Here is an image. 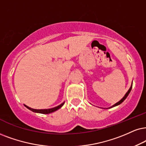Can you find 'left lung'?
Segmentation results:
<instances>
[{
	"instance_id": "obj_1",
	"label": "left lung",
	"mask_w": 146,
	"mask_h": 146,
	"mask_svg": "<svg viewBox=\"0 0 146 146\" xmlns=\"http://www.w3.org/2000/svg\"><path fill=\"white\" fill-rule=\"evenodd\" d=\"M131 89H132V85H131V87H130L129 90H128V92H127V93H126V94H125V95L124 96V97H123V98L121 100H120V101H119V102H117V103H116V104H114L113 105V106H110L109 108H112V107H114V106H118V105L121 104V103H122V102H123V101H124V100H125L127 98V96H128L129 94V93H130V92H131Z\"/></svg>"
}]
</instances>
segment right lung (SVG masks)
Listing matches in <instances>:
<instances>
[{
    "label": "right lung",
    "instance_id": "1",
    "mask_svg": "<svg viewBox=\"0 0 146 146\" xmlns=\"http://www.w3.org/2000/svg\"><path fill=\"white\" fill-rule=\"evenodd\" d=\"M64 104V102H62L61 104L58 105V106H56L54 107V108H49V109H34V108H30V107L26 106V105L24 104V106L26 107L27 108H28L29 110H32V112H38V113H41V114H49V113H51V112H53L54 111H56L58 109H59V108H61V107L63 106Z\"/></svg>",
    "mask_w": 146,
    "mask_h": 146
}]
</instances>
